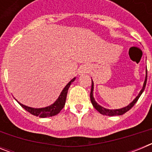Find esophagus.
Segmentation results:
<instances>
[{"mask_svg": "<svg viewBox=\"0 0 152 152\" xmlns=\"http://www.w3.org/2000/svg\"><path fill=\"white\" fill-rule=\"evenodd\" d=\"M88 67H87L86 65H83V66L80 67V68L79 69V73L82 74V73H88Z\"/></svg>", "mask_w": 152, "mask_h": 152, "instance_id": "esophagus-1", "label": "esophagus"}]
</instances>
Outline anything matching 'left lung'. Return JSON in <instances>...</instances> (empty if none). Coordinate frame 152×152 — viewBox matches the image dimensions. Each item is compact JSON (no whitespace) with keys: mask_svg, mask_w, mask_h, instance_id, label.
Segmentation results:
<instances>
[{"mask_svg":"<svg viewBox=\"0 0 152 152\" xmlns=\"http://www.w3.org/2000/svg\"><path fill=\"white\" fill-rule=\"evenodd\" d=\"M146 75H145V79L144 84H143V87H142V90L140 91L139 94H138V96L134 99L131 103L129 104L128 106H126V107H123V108H120V109H116V110H110V109H107L104 108L103 107L100 106V104H98L97 102H96L95 100L94 97V81L92 80V85H91V94H90V97H91V103L93 104L94 107L96 109V110L98 112L100 113L103 114V115H106V116H121L123 114L126 113L127 111H129L132 107H133L134 105L135 104L138 100H139V98L140 97V96L142 95V94L144 91L145 88V85H146V82H147V67H146V70H145Z\"/></svg>","mask_w":152,"mask_h":152,"instance_id":"1","label":"left lung"}]
</instances>
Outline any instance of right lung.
Here are the masks:
<instances>
[{"label":"right lung","mask_w":152,"mask_h":152,"mask_svg":"<svg viewBox=\"0 0 152 152\" xmlns=\"http://www.w3.org/2000/svg\"><path fill=\"white\" fill-rule=\"evenodd\" d=\"M76 77H74L73 79L70 80L69 82L68 83L64 89L61 91V94H60L59 96L58 97L57 100L54 102V103L51 104L50 106L48 107H42V108H33V107H29L27 106H25L22 103H20L19 101L17 103L21 106L23 109H25L27 112L31 113L32 115H34L36 116H39L40 118H45V117H50V116H56L57 114L60 113L64 107V104H65V100H66L67 97V94H68V88H69L70 85L75 81Z\"/></svg>","instance_id":"right-lung-1"}]
</instances>
